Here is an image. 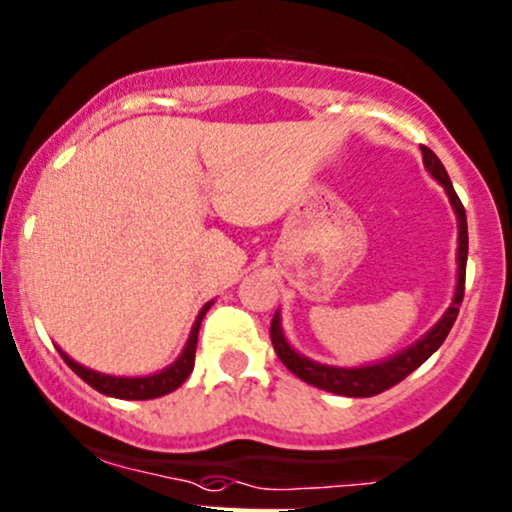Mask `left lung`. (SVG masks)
<instances>
[{"mask_svg":"<svg viewBox=\"0 0 512 512\" xmlns=\"http://www.w3.org/2000/svg\"><path fill=\"white\" fill-rule=\"evenodd\" d=\"M423 150V165L425 170L430 172V177L435 179L437 184H442L445 189L449 204H452L454 216H457V286H454L452 303L442 318L437 320L435 325L423 335L420 340H415L413 345H408L406 350L396 352V355L381 359V362L362 364V367H333V364L316 362V359L301 355L291 347V342L286 340L284 328H282V313H274L272 328H269V335H272L274 352H277L279 359L284 362V367L289 369L291 374H296L299 379L306 381V384L316 386V389L338 393V396H350V398H367L376 396V393L391 389L398 381L406 379L408 374L415 372L420 364L428 359L432 352H437V347L445 342V338L452 330L454 320H457L459 306H462L464 299V277H466V252H469V233H466V213L462 201H459L457 192H454L452 182H449V174L445 165L440 162V157L432 153L430 148Z\"/></svg>","mask_w":512,"mask_h":512,"instance_id":"8db88e82","label":"left lung"}]
</instances>
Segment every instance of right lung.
<instances>
[{
	"instance_id": "1",
	"label": "right lung",
	"mask_w": 512,
	"mask_h": 512,
	"mask_svg": "<svg viewBox=\"0 0 512 512\" xmlns=\"http://www.w3.org/2000/svg\"><path fill=\"white\" fill-rule=\"evenodd\" d=\"M213 306V301L204 303V308L199 311L196 316L194 325H192V333H189L187 345L184 350L179 352V357L174 359L170 367L160 369L155 374H145V376H116V374H101L94 372V369L84 367V364L75 362L70 355H65L63 350L58 347L60 357L65 359L67 367L72 369L80 379L87 381L92 389H97L99 393H106V396H114V398H126V401H148V398H160L165 393H172L174 389L187 381V376L192 374L194 369V355H196V340H199V328H201V320H204L206 311Z\"/></svg>"
}]
</instances>
